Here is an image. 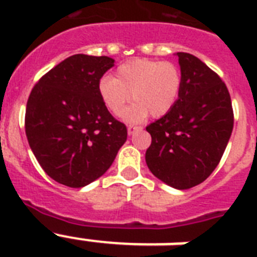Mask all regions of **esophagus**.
<instances>
[{
    "label": "esophagus",
    "mask_w": 257,
    "mask_h": 257,
    "mask_svg": "<svg viewBox=\"0 0 257 257\" xmlns=\"http://www.w3.org/2000/svg\"><path fill=\"white\" fill-rule=\"evenodd\" d=\"M141 126H139V125H128V135H133V133L139 132V131H141Z\"/></svg>",
    "instance_id": "esophagus-1"
}]
</instances>
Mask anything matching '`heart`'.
Wrapping results in <instances>:
<instances>
[{"instance_id":"b5f03b06","label":"heart","mask_w":257,"mask_h":257,"mask_svg":"<svg viewBox=\"0 0 257 257\" xmlns=\"http://www.w3.org/2000/svg\"><path fill=\"white\" fill-rule=\"evenodd\" d=\"M183 86V74L176 64L152 58H135L121 64L114 77L105 76L98 82V96L109 112L118 116L125 105L124 120L137 122L151 113L163 117L171 112Z\"/></svg>"}]
</instances>
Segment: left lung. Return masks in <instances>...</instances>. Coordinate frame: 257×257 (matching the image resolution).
<instances>
[{
  "instance_id": "left-lung-1",
  "label": "left lung",
  "mask_w": 257,
  "mask_h": 257,
  "mask_svg": "<svg viewBox=\"0 0 257 257\" xmlns=\"http://www.w3.org/2000/svg\"><path fill=\"white\" fill-rule=\"evenodd\" d=\"M183 74L171 112L149 124L145 161L157 179L177 189L199 185L215 171L233 129V109L219 74L193 54L179 52Z\"/></svg>"
}]
</instances>
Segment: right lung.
<instances>
[{
  "label": "right lung",
  "instance_id": "1",
  "mask_svg": "<svg viewBox=\"0 0 257 257\" xmlns=\"http://www.w3.org/2000/svg\"><path fill=\"white\" fill-rule=\"evenodd\" d=\"M114 60L70 56L44 74L30 92L25 132L34 156L57 183L85 187L108 171L128 136L109 113L98 82Z\"/></svg>",
  "mask_w": 257,
  "mask_h": 257
}]
</instances>
